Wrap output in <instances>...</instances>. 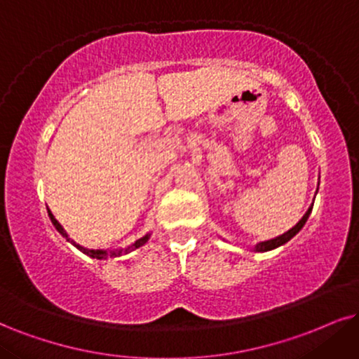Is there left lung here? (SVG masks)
<instances>
[{
  "label": "left lung",
  "instance_id": "obj_1",
  "mask_svg": "<svg viewBox=\"0 0 359 359\" xmlns=\"http://www.w3.org/2000/svg\"><path fill=\"white\" fill-rule=\"evenodd\" d=\"M311 210H313V205L308 208V211H306V213H304L303 218L299 219L298 223H296L293 228L287 229V231H286V233H283L281 236H276V238H273V240H268V241H261V243H258V245L255 246V251H259V253H264V251L274 250V248H278V246L285 245V243L290 241L291 238L296 236V234L299 233V229H302V228L304 226V223H306V221H308L309 215H311Z\"/></svg>",
  "mask_w": 359,
  "mask_h": 359
}]
</instances>
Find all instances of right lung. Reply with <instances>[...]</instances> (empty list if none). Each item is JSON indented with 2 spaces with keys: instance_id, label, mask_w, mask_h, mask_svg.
<instances>
[{
  "instance_id": "1",
  "label": "right lung",
  "mask_w": 359,
  "mask_h": 359,
  "mask_svg": "<svg viewBox=\"0 0 359 359\" xmlns=\"http://www.w3.org/2000/svg\"><path fill=\"white\" fill-rule=\"evenodd\" d=\"M48 215H50V218H51V223L55 224V228L57 229V233H60L61 236H63V238H66V241L73 243V245L76 246L79 251H83V253L90 256V258H96V259H106V258H109V256H121L123 253H125V255H126V253H131V251L138 250L140 246H143L144 243L149 240V236H151V234L148 233V234H144L143 238H140V240H136L135 243H133V245H130V246H128V248H125V250H114V251H109V253H108V251H106V250H88V248H83V246L76 245V243H74V241L72 240V238L68 236V233H66V231H65V228L61 226L60 223H57L56 218H55V216H53V213H51L50 210H48Z\"/></svg>"
}]
</instances>
